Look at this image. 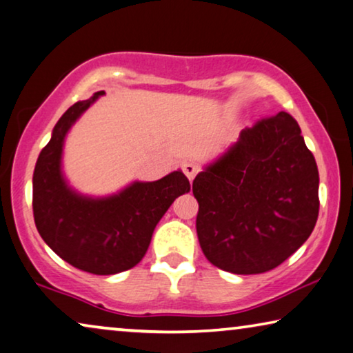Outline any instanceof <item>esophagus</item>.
I'll return each mask as SVG.
<instances>
[{"instance_id": "esophagus-1", "label": "esophagus", "mask_w": 353, "mask_h": 353, "mask_svg": "<svg viewBox=\"0 0 353 353\" xmlns=\"http://www.w3.org/2000/svg\"><path fill=\"white\" fill-rule=\"evenodd\" d=\"M181 169L184 172V175L189 178V181H192L195 175L199 173V165L194 164V162H184V164L181 165Z\"/></svg>"}]
</instances>
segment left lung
<instances>
[{"mask_svg":"<svg viewBox=\"0 0 353 353\" xmlns=\"http://www.w3.org/2000/svg\"><path fill=\"white\" fill-rule=\"evenodd\" d=\"M195 229L211 263L235 274L278 267L319 216V170L289 113L262 118L192 181Z\"/></svg>","mask_w":353,"mask_h":353,"instance_id":"1","label":"left lung"}]
</instances>
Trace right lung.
I'll list each match as a JSON object with an SVG mask.
<instances>
[{
	"instance_id": "right-lung-1",
	"label": "right lung",
	"mask_w": 353,
	"mask_h": 353,
	"mask_svg": "<svg viewBox=\"0 0 353 353\" xmlns=\"http://www.w3.org/2000/svg\"><path fill=\"white\" fill-rule=\"evenodd\" d=\"M101 94L104 91L75 102L57 123L34 167L32 214L42 240L64 262L91 274H115L143 259L156 224L191 184L178 170L153 183H134L108 199L70 191L59 170L64 137Z\"/></svg>"
}]
</instances>
